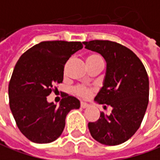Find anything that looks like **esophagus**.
Segmentation results:
<instances>
[{
  "mask_svg": "<svg viewBox=\"0 0 160 160\" xmlns=\"http://www.w3.org/2000/svg\"><path fill=\"white\" fill-rule=\"evenodd\" d=\"M88 103H86V102H80V107L81 108H87V107H88Z\"/></svg>",
  "mask_w": 160,
  "mask_h": 160,
  "instance_id": "1",
  "label": "esophagus"
}]
</instances>
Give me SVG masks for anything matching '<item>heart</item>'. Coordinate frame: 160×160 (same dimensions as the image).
Segmentation results:
<instances>
[{"label": "heart", "instance_id": "obj_1", "mask_svg": "<svg viewBox=\"0 0 160 160\" xmlns=\"http://www.w3.org/2000/svg\"><path fill=\"white\" fill-rule=\"evenodd\" d=\"M103 61L102 57L98 53H91L87 58V62L88 63H91V62H94V61ZM93 92H94V88H88V87L82 86V85H78V86L72 88V92L75 95H77L78 97H80V98H84V99L89 97Z\"/></svg>", "mask_w": 160, "mask_h": 160}]
</instances>
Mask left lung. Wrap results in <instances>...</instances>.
Instances as JSON below:
<instances>
[{"instance_id": "obj_1", "label": "left lung", "mask_w": 160, "mask_h": 160, "mask_svg": "<svg viewBox=\"0 0 160 160\" xmlns=\"http://www.w3.org/2000/svg\"><path fill=\"white\" fill-rule=\"evenodd\" d=\"M86 48L100 53L107 61L103 88L97 102L112 107L109 115L88 123L92 137L107 146L126 142L137 132L149 101V79L142 61L131 49L111 41H85ZM107 107V106H105Z\"/></svg>"}]
</instances>
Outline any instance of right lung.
Here are the masks:
<instances>
[{
	"instance_id": "1",
	"label": "right lung",
	"mask_w": 160,
	"mask_h": 160,
	"mask_svg": "<svg viewBox=\"0 0 160 160\" xmlns=\"http://www.w3.org/2000/svg\"><path fill=\"white\" fill-rule=\"evenodd\" d=\"M80 41H52L36 44L20 57L8 85L9 107L19 130L38 144L51 143L64 130L67 114L80 108V101L67 93L59 107L47 101L62 83L64 67Z\"/></svg>"
}]
</instances>
